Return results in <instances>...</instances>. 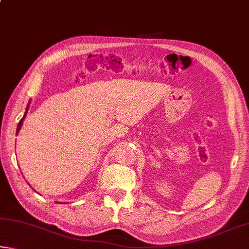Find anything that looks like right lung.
<instances>
[{"label":"right lung","instance_id":"obj_1","mask_svg":"<svg viewBox=\"0 0 249 249\" xmlns=\"http://www.w3.org/2000/svg\"><path fill=\"white\" fill-rule=\"evenodd\" d=\"M28 107H29V104L27 105V108H26V112H25V114H24V116L22 117V120H20L19 122H18V130H16V132L18 133V130L20 129V126H22V124H23V121H24V119H25V116H26V113H27V109H28Z\"/></svg>","mask_w":249,"mask_h":249}]
</instances>
